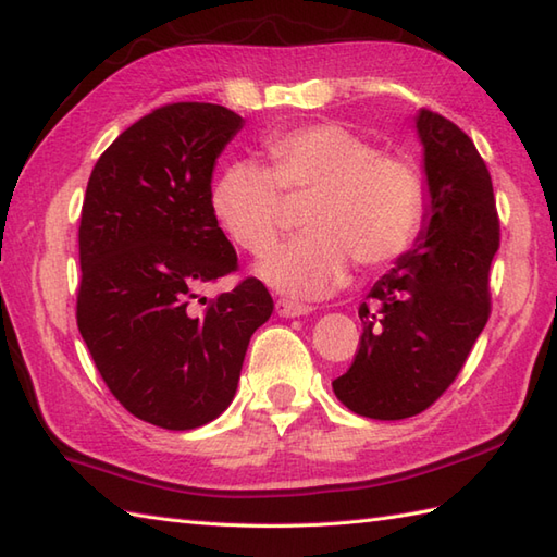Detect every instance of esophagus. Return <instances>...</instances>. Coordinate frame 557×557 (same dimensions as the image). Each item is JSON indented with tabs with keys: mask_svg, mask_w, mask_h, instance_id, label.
I'll use <instances>...</instances> for the list:
<instances>
[{
	"mask_svg": "<svg viewBox=\"0 0 557 557\" xmlns=\"http://www.w3.org/2000/svg\"><path fill=\"white\" fill-rule=\"evenodd\" d=\"M275 311L282 315V318H299V315H309L313 309L311 306L306 304H297V301H289V299H280L275 304Z\"/></svg>",
	"mask_w": 557,
	"mask_h": 557,
	"instance_id": "34e87169",
	"label": "esophagus"
}]
</instances>
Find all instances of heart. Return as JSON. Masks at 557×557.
Listing matches in <instances>:
<instances>
[{"instance_id":"b5f03b06","label":"heart","mask_w":557,"mask_h":557,"mask_svg":"<svg viewBox=\"0 0 557 557\" xmlns=\"http://www.w3.org/2000/svg\"><path fill=\"white\" fill-rule=\"evenodd\" d=\"M268 168L227 164L210 188V208L230 239L251 256L275 248L285 196L309 200L311 234L265 263L258 275L297 299L325 297L349 265L381 270L417 244L425 215V182L407 158L383 156L373 140L342 124H306L265 140Z\"/></svg>"}]
</instances>
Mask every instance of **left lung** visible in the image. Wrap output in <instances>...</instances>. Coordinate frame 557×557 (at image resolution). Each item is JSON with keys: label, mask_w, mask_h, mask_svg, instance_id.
<instances>
[{"label": "left lung", "mask_w": 557, "mask_h": 557, "mask_svg": "<svg viewBox=\"0 0 557 557\" xmlns=\"http://www.w3.org/2000/svg\"><path fill=\"white\" fill-rule=\"evenodd\" d=\"M431 206L417 246L359 306L363 333L349 371L333 381L359 417L397 421L453 385L491 315V263L500 222L486 162L457 124L417 114Z\"/></svg>", "instance_id": "obj_1"}]
</instances>
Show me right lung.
I'll list each match as a JSON object with an SVG mask.
<instances>
[{
	"instance_id": "obj_1",
	"label": "right lung",
	"mask_w": 557,
	"mask_h": 557,
	"mask_svg": "<svg viewBox=\"0 0 557 557\" xmlns=\"http://www.w3.org/2000/svg\"><path fill=\"white\" fill-rule=\"evenodd\" d=\"M242 124L210 102L152 110L102 152L83 198L81 337L122 407L168 431L198 429L230 407L248 339L272 313L256 277L203 311L194 306L208 282L236 270L210 182Z\"/></svg>"
}]
</instances>
